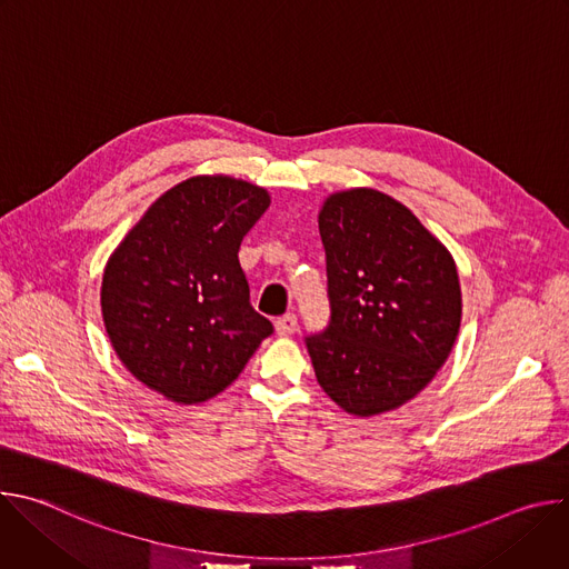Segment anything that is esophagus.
I'll list each match as a JSON object with an SVG mask.
<instances>
[{"label": "esophagus", "mask_w": 569, "mask_h": 569, "mask_svg": "<svg viewBox=\"0 0 569 569\" xmlns=\"http://www.w3.org/2000/svg\"><path fill=\"white\" fill-rule=\"evenodd\" d=\"M274 329H277L279 336H292V333L297 331V317H295L292 312L279 317V319L274 321Z\"/></svg>", "instance_id": "34e87169"}]
</instances>
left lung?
I'll return each instance as SVG.
<instances>
[{
    "mask_svg": "<svg viewBox=\"0 0 569 569\" xmlns=\"http://www.w3.org/2000/svg\"><path fill=\"white\" fill-rule=\"evenodd\" d=\"M329 327L306 336L319 387L353 417L412 400L448 360L461 323L450 252L398 200L349 189L319 211Z\"/></svg>",
    "mask_w": 569,
    "mask_h": 569,
    "instance_id": "obj_1",
    "label": "left lung"
}]
</instances>
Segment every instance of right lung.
Wrapping results in <instances>:
<instances>
[{"label":"right lung","instance_id":"1","mask_svg":"<svg viewBox=\"0 0 569 569\" xmlns=\"http://www.w3.org/2000/svg\"><path fill=\"white\" fill-rule=\"evenodd\" d=\"M268 207L257 184L196 176L159 196L119 242L101 310L119 360L146 387L173 402H204L272 336L238 263L242 238Z\"/></svg>","mask_w":569,"mask_h":569}]
</instances>
